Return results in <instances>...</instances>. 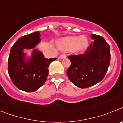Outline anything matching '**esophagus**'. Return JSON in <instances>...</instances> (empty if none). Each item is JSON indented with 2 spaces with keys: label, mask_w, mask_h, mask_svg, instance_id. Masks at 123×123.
I'll list each match as a JSON object with an SVG mask.
<instances>
[{
  "label": "esophagus",
  "mask_w": 123,
  "mask_h": 123,
  "mask_svg": "<svg viewBox=\"0 0 123 123\" xmlns=\"http://www.w3.org/2000/svg\"><path fill=\"white\" fill-rule=\"evenodd\" d=\"M65 57H66V55H65V54H62V55H60V56H59V58H61V59H62V58H65Z\"/></svg>",
  "instance_id": "34e87169"
}]
</instances>
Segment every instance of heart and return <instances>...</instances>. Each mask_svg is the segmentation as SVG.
Here are the masks:
<instances>
[{
    "mask_svg": "<svg viewBox=\"0 0 123 123\" xmlns=\"http://www.w3.org/2000/svg\"><path fill=\"white\" fill-rule=\"evenodd\" d=\"M58 48L63 51L72 50L76 54H83L89 45V41L86 36L67 37L57 42Z\"/></svg>",
    "mask_w": 123,
    "mask_h": 123,
    "instance_id": "b5f03b06",
    "label": "heart"
}]
</instances>
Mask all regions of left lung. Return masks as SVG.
Returning a JSON list of instances; mask_svg holds the SVG:
<instances>
[{
    "mask_svg": "<svg viewBox=\"0 0 123 123\" xmlns=\"http://www.w3.org/2000/svg\"><path fill=\"white\" fill-rule=\"evenodd\" d=\"M91 37L94 41L84 54L68 56L71 65L67 70V76L71 82L82 89L102 81L110 62V46L104 38L94 34Z\"/></svg>",
    "mask_w": 123,
    "mask_h": 123,
    "instance_id": "8db88e82",
    "label": "left lung"
}]
</instances>
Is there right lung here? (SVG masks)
<instances>
[{"label": "right lung", "mask_w": 123, "mask_h": 123, "mask_svg": "<svg viewBox=\"0 0 123 123\" xmlns=\"http://www.w3.org/2000/svg\"><path fill=\"white\" fill-rule=\"evenodd\" d=\"M39 32H34L19 38L12 47L8 61L10 78L18 89L25 92H34L46 81L48 68L56 58H44L42 52L34 49L41 42ZM33 49L30 58H26L24 49Z\"/></svg>", "instance_id": "1"}]
</instances>
